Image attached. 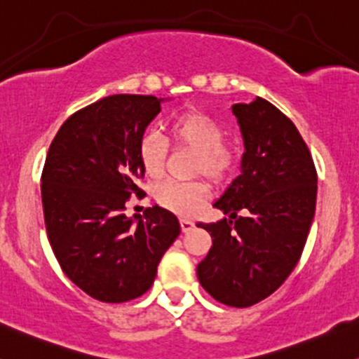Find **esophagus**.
<instances>
[{
	"instance_id": "34e87169",
	"label": "esophagus",
	"mask_w": 359,
	"mask_h": 359,
	"mask_svg": "<svg viewBox=\"0 0 359 359\" xmlns=\"http://www.w3.org/2000/svg\"><path fill=\"white\" fill-rule=\"evenodd\" d=\"M180 225H181V231H183V232L191 231V229L195 227V224H193L191 220H188V219H181L180 220Z\"/></svg>"
}]
</instances>
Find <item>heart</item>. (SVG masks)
Here are the masks:
<instances>
[{"label": "heart", "instance_id": "b5f03b06", "mask_svg": "<svg viewBox=\"0 0 359 359\" xmlns=\"http://www.w3.org/2000/svg\"><path fill=\"white\" fill-rule=\"evenodd\" d=\"M224 137V127L215 118L198 110H187L176 115L168 128L169 142L196 152L195 172L213 181L224 180L236 164L237 149ZM166 151V139L156 132H147L140 137L137 144V158L147 178L154 180L163 175ZM207 195V184L201 181H163L154 190L161 207L183 217L195 215L203 207Z\"/></svg>", "mask_w": 359, "mask_h": 359}]
</instances>
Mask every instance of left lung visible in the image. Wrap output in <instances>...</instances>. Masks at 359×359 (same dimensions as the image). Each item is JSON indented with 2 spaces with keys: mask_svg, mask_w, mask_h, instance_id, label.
<instances>
[{
  "mask_svg": "<svg viewBox=\"0 0 359 359\" xmlns=\"http://www.w3.org/2000/svg\"><path fill=\"white\" fill-rule=\"evenodd\" d=\"M232 114L244 140L241 175L213 203L229 219L196 224L212 236L196 276L217 302L244 309L271 295L299 263L316 213L317 171L275 104L257 96L232 104Z\"/></svg>",
  "mask_w": 359,
  "mask_h": 359,
  "instance_id": "left-lung-1",
  "label": "left lung"
}]
</instances>
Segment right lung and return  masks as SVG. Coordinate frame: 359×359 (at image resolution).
I'll return each mask as SVG.
<instances>
[{
  "instance_id": "right-lung-1",
  "label": "right lung",
  "mask_w": 359,
  "mask_h": 359,
  "mask_svg": "<svg viewBox=\"0 0 359 359\" xmlns=\"http://www.w3.org/2000/svg\"><path fill=\"white\" fill-rule=\"evenodd\" d=\"M163 98L114 95L72 114L52 140L42 171L49 243L60 268L95 300L122 304L144 295L180 236L175 213L149 207L127 217L142 195L137 144Z\"/></svg>"
}]
</instances>
